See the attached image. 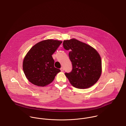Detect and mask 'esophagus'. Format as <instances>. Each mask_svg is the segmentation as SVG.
Wrapping results in <instances>:
<instances>
[{
	"label": "esophagus",
	"mask_w": 126,
	"mask_h": 126,
	"mask_svg": "<svg viewBox=\"0 0 126 126\" xmlns=\"http://www.w3.org/2000/svg\"><path fill=\"white\" fill-rule=\"evenodd\" d=\"M60 70L61 71H63L64 70V68H63V67H61V68H60Z\"/></svg>",
	"instance_id": "34e87169"
}]
</instances>
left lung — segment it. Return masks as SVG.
<instances>
[{"mask_svg": "<svg viewBox=\"0 0 126 126\" xmlns=\"http://www.w3.org/2000/svg\"><path fill=\"white\" fill-rule=\"evenodd\" d=\"M63 47L69 50V58L72 69L65 73L70 84L78 89L94 85L102 73V61L97 51L90 46L75 39L64 40Z\"/></svg>", "mask_w": 126, "mask_h": 126, "instance_id": "obj_1", "label": "left lung"}]
</instances>
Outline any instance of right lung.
Here are the masks:
<instances>
[{"mask_svg": "<svg viewBox=\"0 0 126 126\" xmlns=\"http://www.w3.org/2000/svg\"><path fill=\"white\" fill-rule=\"evenodd\" d=\"M62 42L47 39L37 43L30 49L23 61V70L30 82L44 87L53 81L60 70L54 67L52 55Z\"/></svg>", "mask_w": 126, "mask_h": 126, "instance_id": "add662e5", "label": "right lung"}]
</instances>
